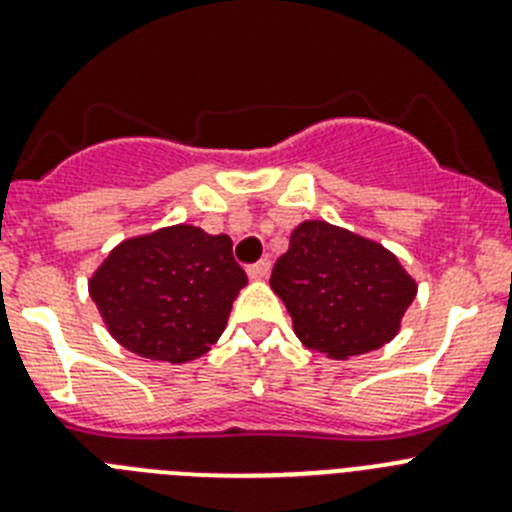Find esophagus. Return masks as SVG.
<instances>
[{
	"label": "esophagus",
	"mask_w": 512,
	"mask_h": 512,
	"mask_svg": "<svg viewBox=\"0 0 512 512\" xmlns=\"http://www.w3.org/2000/svg\"><path fill=\"white\" fill-rule=\"evenodd\" d=\"M269 271H271V261L269 259H261V261H256V264L248 266V277H251V279H264V277H269Z\"/></svg>",
	"instance_id": "1"
}]
</instances>
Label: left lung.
Wrapping results in <instances>:
<instances>
[{"mask_svg":"<svg viewBox=\"0 0 512 512\" xmlns=\"http://www.w3.org/2000/svg\"><path fill=\"white\" fill-rule=\"evenodd\" d=\"M307 348L328 359L369 354L395 338L415 282L379 243L325 220L292 230L269 279Z\"/></svg>","mask_w":512,"mask_h":512,"instance_id":"obj_1","label":"left lung"}]
</instances>
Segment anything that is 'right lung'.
Here are the masks:
<instances>
[{
	"instance_id": "right-lung-1",
	"label": "right lung",
	"mask_w": 512,
	"mask_h": 512,
	"mask_svg": "<svg viewBox=\"0 0 512 512\" xmlns=\"http://www.w3.org/2000/svg\"><path fill=\"white\" fill-rule=\"evenodd\" d=\"M246 282L228 235L174 225L122 241L89 279V295L120 346L184 364L220 338Z\"/></svg>"
}]
</instances>
